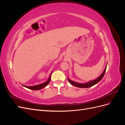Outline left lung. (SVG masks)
Returning <instances> with one entry per match:
<instances>
[{
	"label": "left lung",
	"instance_id": "1",
	"mask_svg": "<svg viewBox=\"0 0 125 125\" xmlns=\"http://www.w3.org/2000/svg\"><path fill=\"white\" fill-rule=\"evenodd\" d=\"M106 67H107V64H106V67L105 68L104 70L103 71V73H102V74L100 75L99 77L96 78V79H95V80L90 81L88 82L83 83H78V82H74V81H73L70 80L68 78V80L69 82H70V83L71 84H72L73 86H76V87H78V88H90V87H91L95 84H96V83H97L98 82L102 80V79L103 78L104 75L105 74L106 69Z\"/></svg>",
	"mask_w": 125,
	"mask_h": 125
}]
</instances>
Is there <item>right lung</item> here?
Returning a JSON list of instances; mask_svg holds the SVG:
<instances>
[{
	"label": "right lung",
	"instance_id": "1",
	"mask_svg": "<svg viewBox=\"0 0 125 125\" xmlns=\"http://www.w3.org/2000/svg\"><path fill=\"white\" fill-rule=\"evenodd\" d=\"M52 73H51L50 77H49L48 80L46 81L44 83H41L40 84H38V85H34V86H25V85H22L23 86L25 87V88H28V89H29L30 90H41L42 89H43L44 88H45V86H47L49 83H50V81H51V75L52 73Z\"/></svg>",
	"mask_w": 125,
	"mask_h": 125
}]
</instances>
